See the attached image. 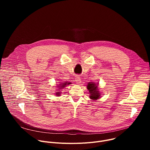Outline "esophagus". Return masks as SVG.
<instances>
[{"label":"esophagus","instance_id":"esophagus-1","mask_svg":"<svg viewBox=\"0 0 150 150\" xmlns=\"http://www.w3.org/2000/svg\"><path fill=\"white\" fill-rule=\"evenodd\" d=\"M75 82H76V83H78V84L81 83V78L79 77V76H76L75 78Z\"/></svg>","mask_w":150,"mask_h":150}]
</instances>
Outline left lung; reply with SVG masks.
<instances>
[{"label":"left lung","mask_w":150,"mask_h":150,"mask_svg":"<svg viewBox=\"0 0 150 150\" xmlns=\"http://www.w3.org/2000/svg\"><path fill=\"white\" fill-rule=\"evenodd\" d=\"M87 87L90 94V98L91 100H96L100 98L101 96V94L98 88V83H96L95 82H90L88 83Z\"/></svg>","instance_id":"8db88e82"}]
</instances>
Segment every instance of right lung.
I'll list each match as a JSON object with an SVG mask.
<instances>
[{
	"mask_svg": "<svg viewBox=\"0 0 150 150\" xmlns=\"http://www.w3.org/2000/svg\"><path fill=\"white\" fill-rule=\"evenodd\" d=\"M70 83H71V82H69L67 81V82H62V83H60L59 85H57V87H58V88H59V90H62V89H63L64 87H65L67 85H69V84H70ZM55 94H56V96H59L60 94V92H56Z\"/></svg>",
	"mask_w": 150,
	"mask_h": 150,
	"instance_id": "1",
	"label": "right lung"
}]
</instances>
